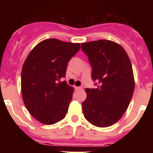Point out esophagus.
Wrapping results in <instances>:
<instances>
[{"instance_id": "1", "label": "esophagus", "mask_w": 153, "mask_h": 153, "mask_svg": "<svg viewBox=\"0 0 153 153\" xmlns=\"http://www.w3.org/2000/svg\"><path fill=\"white\" fill-rule=\"evenodd\" d=\"M74 89H75L76 90H81V87L80 86H75V87H74Z\"/></svg>"}]
</instances>
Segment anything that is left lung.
<instances>
[{
    "mask_svg": "<svg viewBox=\"0 0 153 153\" xmlns=\"http://www.w3.org/2000/svg\"><path fill=\"white\" fill-rule=\"evenodd\" d=\"M81 49L97 82V88L86 89L83 115L96 126H109L121 119L132 100L135 83L130 60L123 47L110 40L83 43Z\"/></svg>",
    "mask_w": 153,
    "mask_h": 153,
    "instance_id": "left-lung-1",
    "label": "left lung"
}]
</instances>
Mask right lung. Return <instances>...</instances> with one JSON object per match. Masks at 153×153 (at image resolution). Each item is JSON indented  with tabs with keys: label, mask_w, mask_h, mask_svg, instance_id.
Wrapping results in <instances>:
<instances>
[{
	"label": "right lung",
	"mask_w": 153,
	"mask_h": 153,
	"mask_svg": "<svg viewBox=\"0 0 153 153\" xmlns=\"http://www.w3.org/2000/svg\"><path fill=\"white\" fill-rule=\"evenodd\" d=\"M79 44L47 39L39 43L24 61L21 93L24 105L39 122L52 125L63 120L73 99L74 88L60 79Z\"/></svg>",
	"instance_id": "1"
}]
</instances>
